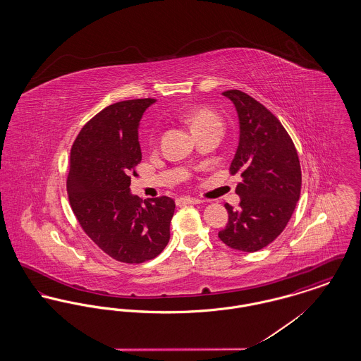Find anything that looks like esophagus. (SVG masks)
<instances>
[{
  "label": "esophagus",
  "mask_w": 361,
  "mask_h": 361,
  "mask_svg": "<svg viewBox=\"0 0 361 361\" xmlns=\"http://www.w3.org/2000/svg\"><path fill=\"white\" fill-rule=\"evenodd\" d=\"M176 203H177V206H184V204H197V203H200L197 199H195V197H189V196H183V197H178L177 200H176Z\"/></svg>",
  "instance_id": "34e87169"
}]
</instances>
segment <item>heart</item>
<instances>
[{
	"mask_svg": "<svg viewBox=\"0 0 361 361\" xmlns=\"http://www.w3.org/2000/svg\"><path fill=\"white\" fill-rule=\"evenodd\" d=\"M188 121L192 131L203 130L208 127H222V119L219 118V115L208 108H197L189 112ZM150 139L152 142L155 140L154 135H152Z\"/></svg>",
	"mask_w": 361,
	"mask_h": 361,
	"instance_id": "obj_1",
	"label": "heart"
}]
</instances>
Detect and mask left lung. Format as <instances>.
Here are the masks:
<instances>
[{"label": "left lung", "mask_w": 361, "mask_h": 361, "mask_svg": "<svg viewBox=\"0 0 361 361\" xmlns=\"http://www.w3.org/2000/svg\"><path fill=\"white\" fill-rule=\"evenodd\" d=\"M238 114L240 143L230 173H240L238 209L224 204L228 222L218 237L228 247L257 252L283 233L300 196L302 171L291 137L275 115L249 94L222 93Z\"/></svg>", "instance_id": "left-lung-1"}]
</instances>
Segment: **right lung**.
Instances as JSON below:
<instances>
[{"label":"right lung","instance_id":"obj_1","mask_svg":"<svg viewBox=\"0 0 361 361\" xmlns=\"http://www.w3.org/2000/svg\"><path fill=\"white\" fill-rule=\"evenodd\" d=\"M154 99L108 105L86 123L70 152V206L86 235L109 257L140 264L157 257L171 238L174 200L140 199L130 192L142 161L137 127Z\"/></svg>","mask_w":361,"mask_h":361}]
</instances>
